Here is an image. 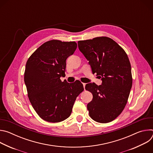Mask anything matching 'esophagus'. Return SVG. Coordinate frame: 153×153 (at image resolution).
Returning a JSON list of instances; mask_svg holds the SVG:
<instances>
[{
	"mask_svg": "<svg viewBox=\"0 0 153 153\" xmlns=\"http://www.w3.org/2000/svg\"><path fill=\"white\" fill-rule=\"evenodd\" d=\"M83 88H84V90H85V87L86 83H83Z\"/></svg>",
	"mask_w": 153,
	"mask_h": 153,
	"instance_id": "esophagus-1",
	"label": "esophagus"
}]
</instances>
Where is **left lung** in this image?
I'll use <instances>...</instances> for the list:
<instances>
[{"mask_svg": "<svg viewBox=\"0 0 153 153\" xmlns=\"http://www.w3.org/2000/svg\"><path fill=\"white\" fill-rule=\"evenodd\" d=\"M78 47L89 60L93 74L100 76L102 83H90L86 90L93 94L87 105L91 118L99 123H108L117 118L127 103L133 78L131 67L124 50L112 39L97 37L78 41Z\"/></svg>", "mask_w": 153, "mask_h": 153, "instance_id": "8db88e82", "label": "left lung"}]
</instances>
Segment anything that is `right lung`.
<instances>
[{
	"mask_svg": "<svg viewBox=\"0 0 153 153\" xmlns=\"http://www.w3.org/2000/svg\"><path fill=\"white\" fill-rule=\"evenodd\" d=\"M75 42L51 40L40 46L28 58L24 81L29 100L45 121L60 122L70 117L77 97L84 88L80 81L62 82L67 59L77 48Z\"/></svg>",
	"mask_w": 153,
	"mask_h": 153,
	"instance_id": "right-lung-1",
	"label": "right lung"
}]
</instances>
